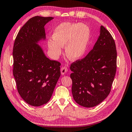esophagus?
I'll use <instances>...</instances> for the list:
<instances>
[{"label":"esophagus","mask_w":132,"mask_h":132,"mask_svg":"<svg viewBox=\"0 0 132 132\" xmlns=\"http://www.w3.org/2000/svg\"><path fill=\"white\" fill-rule=\"evenodd\" d=\"M67 71H68V69H67V67L64 66V67H61V72L62 75H64L65 73H67Z\"/></svg>","instance_id":"1"}]
</instances>
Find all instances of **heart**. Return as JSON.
Masks as SVG:
<instances>
[{"label": "heart", "mask_w": 132, "mask_h": 132, "mask_svg": "<svg viewBox=\"0 0 132 132\" xmlns=\"http://www.w3.org/2000/svg\"><path fill=\"white\" fill-rule=\"evenodd\" d=\"M53 40L47 42L48 49L55 57L61 54L62 47L65 45L66 55L76 61L84 56L90 39V29L84 24L63 22L55 28L53 34Z\"/></svg>", "instance_id": "heart-1"}]
</instances>
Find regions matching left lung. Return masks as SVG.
Here are the masks:
<instances>
[{
    "mask_svg": "<svg viewBox=\"0 0 132 132\" xmlns=\"http://www.w3.org/2000/svg\"><path fill=\"white\" fill-rule=\"evenodd\" d=\"M117 58L114 39L101 26L100 36L93 49L84 59L71 65L72 93L76 103L90 108L106 98L116 73Z\"/></svg>",
    "mask_w": 132,
    "mask_h": 132,
    "instance_id": "obj_1",
    "label": "left lung"
}]
</instances>
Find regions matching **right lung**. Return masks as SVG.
Here are the masks:
<instances>
[{
	"label": "right lung",
	"instance_id": "obj_1",
	"mask_svg": "<svg viewBox=\"0 0 132 132\" xmlns=\"http://www.w3.org/2000/svg\"><path fill=\"white\" fill-rule=\"evenodd\" d=\"M53 17L35 16L18 32L13 46V75L18 93L28 104L39 107L50 100L61 75V64L50 60L38 45L45 40V25Z\"/></svg>",
	"mask_w": 132,
	"mask_h": 132
}]
</instances>
